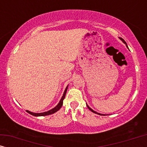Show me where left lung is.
<instances>
[{
    "instance_id": "8db88e82",
    "label": "left lung",
    "mask_w": 147,
    "mask_h": 147,
    "mask_svg": "<svg viewBox=\"0 0 147 147\" xmlns=\"http://www.w3.org/2000/svg\"><path fill=\"white\" fill-rule=\"evenodd\" d=\"M120 39H121L122 41H123V43H125V44H126V46H127V44H126V41H124V40L123 39H122V38H120ZM87 106H88V108H89V110H91V111H92V112H94V113H96V114H100V115H102V114H99V113H98V112H95V111H94V110H92V109H91V108H90L89 107V106H88V105H87Z\"/></svg>"
}]
</instances>
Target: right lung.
I'll return each mask as SVG.
<instances>
[{
    "mask_svg": "<svg viewBox=\"0 0 147 147\" xmlns=\"http://www.w3.org/2000/svg\"><path fill=\"white\" fill-rule=\"evenodd\" d=\"M67 87H68V86H67V88H65V92H64V93H63V96H62L61 99V100H60V102H59V104H57V106H55V108H53V109L50 110L49 111H47V112H43V113H33V112L28 111V110H27V112L29 114H31V115H33V116H47V115H49V114H52L55 113V112L58 111V110H59L60 108H61L62 105H63V101L64 98H65V94H66V92H67Z\"/></svg>",
    "mask_w": 147,
    "mask_h": 147,
    "instance_id": "1",
    "label": "right lung"
}]
</instances>
